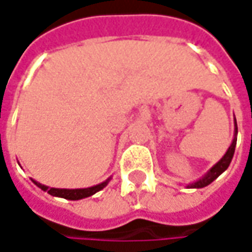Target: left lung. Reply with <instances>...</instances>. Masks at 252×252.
Listing matches in <instances>:
<instances>
[{"instance_id": "8db88e82", "label": "left lung", "mask_w": 252, "mask_h": 252, "mask_svg": "<svg viewBox=\"0 0 252 252\" xmlns=\"http://www.w3.org/2000/svg\"><path fill=\"white\" fill-rule=\"evenodd\" d=\"M236 134H237V123H236ZM236 143H237V137L233 140L231 146L228 147L227 153L224 154V157L219 161L218 164H216L213 168L210 169L203 178L199 179V181H196V182H193V184H190V185H188V188H203V187H208L209 184H212V182L218 178L221 172H224V171L228 168V165H230V162H231V158H233V156H234Z\"/></svg>"}]
</instances>
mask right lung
Listing matches in <instances>:
<instances>
[{"label":"right lung","instance_id":"obj_1","mask_svg":"<svg viewBox=\"0 0 252 252\" xmlns=\"http://www.w3.org/2000/svg\"><path fill=\"white\" fill-rule=\"evenodd\" d=\"M34 184L39 187L40 189H43V190H47V193H50V195H53V196H60V198L64 199H70V200H78V199H83V198H88V196H91L94 193H96L98 190H101L103 187H106V184L109 182V179L108 181H105V182H102L99 185H95V187H91V188H84V189H57V188H49V187H46V185H42V184H39V182H36L33 181Z\"/></svg>","mask_w":252,"mask_h":252}]
</instances>
